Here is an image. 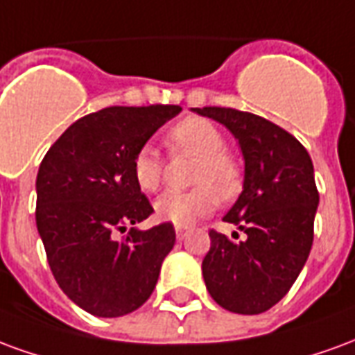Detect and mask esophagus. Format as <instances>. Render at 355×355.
<instances>
[{"label": "esophagus", "mask_w": 355, "mask_h": 355, "mask_svg": "<svg viewBox=\"0 0 355 355\" xmlns=\"http://www.w3.org/2000/svg\"><path fill=\"white\" fill-rule=\"evenodd\" d=\"M186 236H188V228L186 226H177V238L184 239Z\"/></svg>", "instance_id": "esophagus-1"}]
</instances>
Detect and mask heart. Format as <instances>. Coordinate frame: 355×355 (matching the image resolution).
<instances>
[{
    "instance_id": "heart-1",
    "label": "heart",
    "mask_w": 355,
    "mask_h": 355,
    "mask_svg": "<svg viewBox=\"0 0 355 355\" xmlns=\"http://www.w3.org/2000/svg\"><path fill=\"white\" fill-rule=\"evenodd\" d=\"M165 144L173 155H188L196 163L184 192H165L154 203L155 216L175 226H192L211 215L218 198L232 201L243 188V167L230 150H226L223 131L205 117H184L165 132ZM135 184L142 192H155L162 184L163 163L154 148L140 146L131 162Z\"/></svg>"
}]
</instances>
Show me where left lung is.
Returning a JSON list of instances; mask_svg holds the SVG:
<instances>
[{"instance_id": "8db88e82", "label": "left lung", "mask_w": 355, "mask_h": 355, "mask_svg": "<svg viewBox=\"0 0 355 355\" xmlns=\"http://www.w3.org/2000/svg\"><path fill=\"white\" fill-rule=\"evenodd\" d=\"M193 112L228 127L245 159L243 192L224 220L247 238L232 241L209 232L203 279L224 310L266 312L289 293L312 249L320 203L312 159L291 132L264 117L218 106Z\"/></svg>"}]
</instances>
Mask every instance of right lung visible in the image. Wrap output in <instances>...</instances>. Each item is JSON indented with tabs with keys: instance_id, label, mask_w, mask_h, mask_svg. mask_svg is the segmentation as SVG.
I'll return each mask as SVG.
<instances>
[{
	"instance_id": "1",
	"label": "right lung",
	"mask_w": 355,
	"mask_h": 355,
	"mask_svg": "<svg viewBox=\"0 0 355 355\" xmlns=\"http://www.w3.org/2000/svg\"><path fill=\"white\" fill-rule=\"evenodd\" d=\"M180 110L152 104L93 112L73 121L40 165L35 224L47 262L58 287L93 315L119 318L144 304L175 245L171 223L132 228L154 207L135 184L131 162Z\"/></svg>"
}]
</instances>
